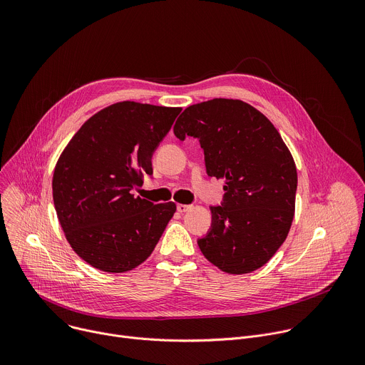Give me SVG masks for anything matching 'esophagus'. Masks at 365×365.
I'll return each instance as SVG.
<instances>
[{
	"label": "esophagus",
	"instance_id": "esophagus-1",
	"mask_svg": "<svg viewBox=\"0 0 365 365\" xmlns=\"http://www.w3.org/2000/svg\"><path fill=\"white\" fill-rule=\"evenodd\" d=\"M176 207H178V211H179L180 214H183V212H187V211L190 210V207H192V206H190V205H183V203H178V206H176Z\"/></svg>",
	"mask_w": 365,
	"mask_h": 365
}]
</instances>
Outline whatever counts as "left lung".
<instances>
[{
	"label": "left lung",
	"instance_id": "obj_1",
	"mask_svg": "<svg viewBox=\"0 0 365 365\" xmlns=\"http://www.w3.org/2000/svg\"><path fill=\"white\" fill-rule=\"evenodd\" d=\"M175 135L199 140L207 176L224 179V200L197 245L228 274L251 273L276 254L294 217L297 172L270 120L240 99L215 98L187 107Z\"/></svg>",
	"mask_w": 365,
	"mask_h": 365
}]
</instances>
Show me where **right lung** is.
Segmentation results:
<instances>
[{
  "label": "right lung",
  "mask_w": 365,
  "mask_h": 365,
  "mask_svg": "<svg viewBox=\"0 0 365 365\" xmlns=\"http://www.w3.org/2000/svg\"><path fill=\"white\" fill-rule=\"evenodd\" d=\"M182 108L123 101L92 115L56 163L55 210L73 251L107 273L135 269L150 257L176 203L154 205L131 190L151 175L154 150Z\"/></svg>",
  "instance_id": "obj_1"
}]
</instances>
